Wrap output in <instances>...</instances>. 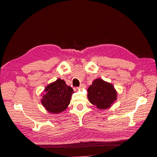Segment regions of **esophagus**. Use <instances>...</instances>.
<instances>
[{"mask_svg":"<svg viewBox=\"0 0 157 157\" xmlns=\"http://www.w3.org/2000/svg\"><path fill=\"white\" fill-rule=\"evenodd\" d=\"M79 88H85V84H81L80 85Z\"/></svg>","mask_w":157,"mask_h":157,"instance_id":"esophagus-1","label":"esophagus"}]
</instances>
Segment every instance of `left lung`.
Segmentation results:
<instances>
[{
  "instance_id": "8db88e82",
  "label": "left lung",
  "mask_w": 157,
  "mask_h": 157,
  "mask_svg": "<svg viewBox=\"0 0 157 157\" xmlns=\"http://www.w3.org/2000/svg\"><path fill=\"white\" fill-rule=\"evenodd\" d=\"M88 98L99 109H106L116 100L117 91L113 85L97 78L88 89Z\"/></svg>"
}]
</instances>
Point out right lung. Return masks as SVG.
Here are the masks:
<instances>
[{
	"instance_id": "right-lung-1",
	"label": "right lung",
	"mask_w": 157,
	"mask_h": 157,
	"mask_svg": "<svg viewBox=\"0 0 157 157\" xmlns=\"http://www.w3.org/2000/svg\"><path fill=\"white\" fill-rule=\"evenodd\" d=\"M73 93L72 88L68 86L63 80L58 78L46 87L41 102L50 113H59L67 109Z\"/></svg>"
}]
</instances>
